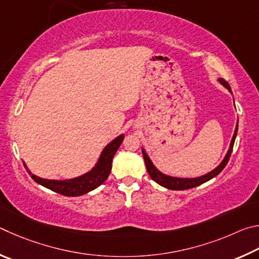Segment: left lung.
<instances>
[{"mask_svg": "<svg viewBox=\"0 0 259 259\" xmlns=\"http://www.w3.org/2000/svg\"><path fill=\"white\" fill-rule=\"evenodd\" d=\"M220 83L225 86L226 89H228L231 93H232V91H231V88L229 83L226 80H224L223 78H220ZM237 133H238V124L235 126V131H234V134H233V138L231 140V143H230V149L228 153H226L224 159L222 160L221 164L216 167L215 169H212L211 171H209L208 174H205L202 176H199V178H193V179H181V178H173V176H168V175H165L162 174L161 171L158 170L156 168V166L152 164V161L150 160V158L147 155V152L144 149L142 148V153H143V158H144V161H146V166H147V169H148V173L150 175V178L155 181L156 183H158L161 187H164L166 189H169V190H188V189H192V188H196L198 185H200L202 183L207 182V181H209L211 179H214L215 176L219 175L222 170L224 169V167L228 164V161L231 157V153H232L233 150V146H234V141H235V137H237Z\"/></svg>", "mask_w": 259, "mask_h": 259, "instance_id": "left-lung-1", "label": "left lung"}]
</instances>
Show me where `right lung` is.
<instances>
[{
  "label": "right lung",
  "mask_w": 259,
  "mask_h": 259,
  "mask_svg": "<svg viewBox=\"0 0 259 259\" xmlns=\"http://www.w3.org/2000/svg\"><path fill=\"white\" fill-rule=\"evenodd\" d=\"M122 140H124V135L122 134L119 135V137H117L115 140H112V141L103 149V151L101 152V156H100L97 165H95L93 168L89 171V173L78 176V178H75V179L61 180V181L42 179L34 174H31V171L27 168L25 162H24V166L26 167L27 171L29 173L30 178L33 179L36 183L43 185V187L52 190L54 192L60 193L62 196H67V197L83 196V194L92 191V190L100 187V185L107 180L111 170L112 158L117 152L118 148L120 147Z\"/></svg>",
  "instance_id": "right-lung-1"
}]
</instances>
